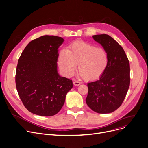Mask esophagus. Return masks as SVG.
<instances>
[{
  "label": "esophagus",
  "instance_id": "1",
  "mask_svg": "<svg viewBox=\"0 0 148 148\" xmlns=\"http://www.w3.org/2000/svg\"><path fill=\"white\" fill-rule=\"evenodd\" d=\"M73 84H74V85H75V86H78V85L80 84V82L77 81V80H75V79H74V80H73Z\"/></svg>",
  "mask_w": 148,
  "mask_h": 148
}]
</instances>
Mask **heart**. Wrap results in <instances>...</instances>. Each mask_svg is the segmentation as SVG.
Masks as SVG:
<instances>
[{"label":"heart","instance_id":"heart-1","mask_svg":"<svg viewBox=\"0 0 148 148\" xmlns=\"http://www.w3.org/2000/svg\"><path fill=\"white\" fill-rule=\"evenodd\" d=\"M58 62L63 74L72 76L77 68L83 79L92 81L99 78L108 64V55L103 47L83 41L74 42L59 53Z\"/></svg>","mask_w":148,"mask_h":148}]
</instances>
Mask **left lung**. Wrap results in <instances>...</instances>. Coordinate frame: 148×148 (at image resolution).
Listing matches in <instances>:
<instances>
[{"label": "left lung", "mask_w": 148, "mask_h": 148, "mask_svg": "<svg viewBox=\"0 0 148 148\" xmlns=\"http://www.w3.org/2000/svg\"><path fill=\"white\" fill-rule=\"evenodd\" d=\"M108 55V64L99 80L87 84L86 102L93 111L108 114L123 103L130 86V63L123 48L107 34L92 36Z\"/></svg>", "instance_id": "obj_1"}]
</instances>
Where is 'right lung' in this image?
Listing matches in <instances>:
<instances>
[{"instance_id": "add662e5", "label": "right lung", "mask_w": 148, "mask_h": 148, "mask_svg": "<svg viewBox=\"0 0 148 148\" xmlns=\"http://www.w3.org/2000/svg\"><path fill=\"white\" fill-rule=\"evenodd\" d=\"M64 39L43 36L29 42L19 57L15 83L27 110L40 116L56 114L63 106L73 82L57 71L58 50Z\"/></svg>"}]
</instances>
